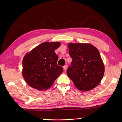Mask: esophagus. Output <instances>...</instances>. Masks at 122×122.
Here are the masks:
<instances>
[{
	"instance_id": "34e87169",
	"label": "esophagus",
	"mask_w": 122,
	"mask_h": 122,
	"mask_svg": "<svg viewBox=\"0 0 122 122\" xmlns=\"http://www.w3.org/2000/svg\"><path fill=\"white\" fill-rule=\"evenodd\" d=\"M67 67H68L67 65H65V66H63V69H65V71H66V70L67 69Z\"/></svg>"
}]
</instances>
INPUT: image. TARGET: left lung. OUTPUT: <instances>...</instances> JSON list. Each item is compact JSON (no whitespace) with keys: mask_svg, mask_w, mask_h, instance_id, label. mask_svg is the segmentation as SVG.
Masks as SVG:
<instances>
[{"mask_svg":"<svg viewBox=\"0 0 122 122\" xmlns=\"http://www.w3.org/2000/svg\"><path fill=\"white\" fill-rule=\"evenodd\" d=\"M68 47L73 61L67 75L78 90L86 92L96 87L105 71L97 48L88 43H69Z\"/></svg>","mask_w":122,"mask_h":122,"instance_id":"1","label":"left lung"}]
</instances>
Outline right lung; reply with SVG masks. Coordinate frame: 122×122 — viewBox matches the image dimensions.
I'll list each match as a JSON object with an SVG mask.
<instances>
[{
	"instance_id": "add662e5",
	"label": "right lung",
	"mask_w": 122,
	"mask_h": 122,
	"mask_svg": "<svg viewBox=\"0 0 122 122\" xmlns=\"http://www.w3.org/2000/svg\"><path fill=\"white\" fill-rule=\"evenodd\" d=\"M60 42H45L27 53L22 60V76L29 86L39 91L51 87L63 71L57 65L58 56L54 52Z\"/></svg>"
}]
</instances>
